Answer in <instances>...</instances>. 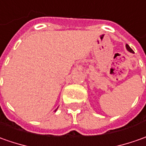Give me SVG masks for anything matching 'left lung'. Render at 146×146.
<instances>
[{
	"instance_id": "left-lung-1",
	"label": "left lung",
	"mask_w": 146,
	"mask_h": 146,
	"mask_svg": "<svg viewBox=\"0 0 146 146\" xmlns=\"http://www.w3.org/2000/svg\"><path fill=\"white\" fill-rule=\"evenodd\" d=\"M126 48H127V50H128L129 51H130V52H132V53L133 52V50H132V49L130 48V46H129V45H128V44L126 45Z\"/></svg>"
}]
</instances>
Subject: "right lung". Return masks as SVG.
I'll use <instances>...</instances> for the list:
<instances>
[{
    "label": "right lung",
    "mask_w": 146,
    "mask_h": 146,
    "mask_svg": "<svg viewBox=\"0 0 146 146\" xmlns=\"http://www.w3.org/2000/svg\"><path fill=\"white\" fill-rule=\"evenodd\" d=\"M56 110H57V109H56ZM56 110H55V111H56Z\"/></svg>",
    "instance_id": "right-lung-1"
}]
</instances>
